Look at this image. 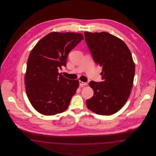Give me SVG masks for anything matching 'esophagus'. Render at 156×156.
I'll list each match as a JSON object with an SVG mask.
<instances>
[{"label": "esophagus", "mask_w": 156, "mask_h": 156, "mask_svg": "<svg viewBox=\"0 0 156 156\" xmlns=\"http://www.w3.org/2000/svg\"><path fill=\"white\" fill-rule=\"evenodd\" d=\"M80 86H81V87H84V86L87 85H88V83H87V82H82L81 81H80Z\"/></svg>", "instance_id": "obj_1"}]
</instances>
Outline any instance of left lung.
Wrapping results in <instances>:
<instances>
[{"label": "left lung", "instance_id": "8db88e82", "mask_svg": "<svg viewBox=\"0 0 156 156\" xmlns=\"http://www.w3.org/2000/svg\"><path fill=\"white\" fill-rule=\"evenodd\" d=\"M85 41L95 63L102 67L101 82L90 81L94 95L86 104L90 111L111 115L125 105L132 88L135 64L123 40L107 32L84 33Z\"/></svg>", "mask_w": 156, "mask_h": 156}]
</instances>
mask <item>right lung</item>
<instances>
[{
    "label": "right lung",
    "instance_id": "add662e5",
    "mask_svg": "<svg viewBox=\"0 0 156 156\" xmlns=\"http://www.w3.org/2000/svg\"><path fill=\"white\" fill-rule=\"evenodd\" d=\"M83 40L81 33L51 32L42 38L30 52L24 83L33 108L44 115L65 111L79 87L58 73L66 66L68 54Z\"/></svg>",
    "mask_w": 156,
    "mask_h": 156
}]
</instances>
